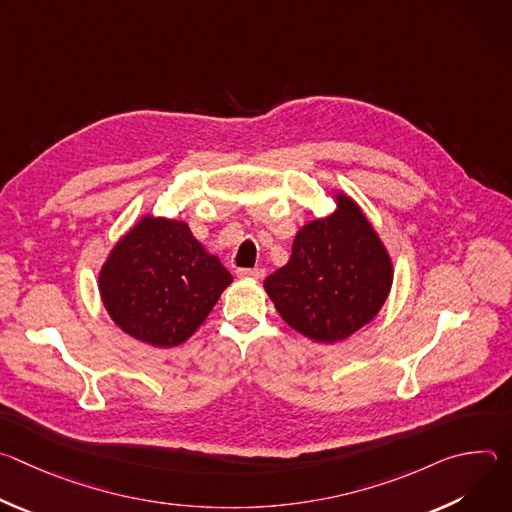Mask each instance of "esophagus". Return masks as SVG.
Listing matches in <instances>:
<instances>
[{"label":"esophagus","mask_w":512,"mask_h":512,"mask_svg":"<svg viewBox=\"0 0 512 512\" xmlns=\"http://www.w3.org/2000/svg\"><path fill=\"white\" fill-rule=\"evenodd\" d=\"M237 275H239V277H245V279H263V277H265V269H261V267H255V269H237Z\"/></svg>","instance_id":"34e87169"}]
</instances>
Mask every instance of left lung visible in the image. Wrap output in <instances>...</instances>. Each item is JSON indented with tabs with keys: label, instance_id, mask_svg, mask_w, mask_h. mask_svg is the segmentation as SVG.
<instances>
[{
	"label": "left lung",
	"instance_id": "left-lung-1",
	"mask_svg": "<svg viewBox=\"0 0 512 512\" xmlns=\"http://www.w3.org/2000/svg\"><path fill=\"white\" fill-rule=\"evenodd\" d=\"M338 208L298 231L287 265L265 279L279 316L316 342H338L369 324L385 304L393 265L360 208Z\"/></svg>",
	"mask_w": 512,
	"mask_h": 512
}]
</instances>
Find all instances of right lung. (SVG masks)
<instances>
[{
  "mask_svg": "<svg viewBox=\"0 0 512 512\" xmlns=\"http://www.w3.org/2000/svg\"><path fill=\"white\" fill-rule=\"evenodd\" d=\"M231 281L186 223L145 216L113 247L99 289L123 332L170 348L196 332Z\"/></svg>",
  "mask_w": 512,
  "mask_h": 512,
  "instance_id": "add662e5",
  "label": "right lung"
}]
</instances>
